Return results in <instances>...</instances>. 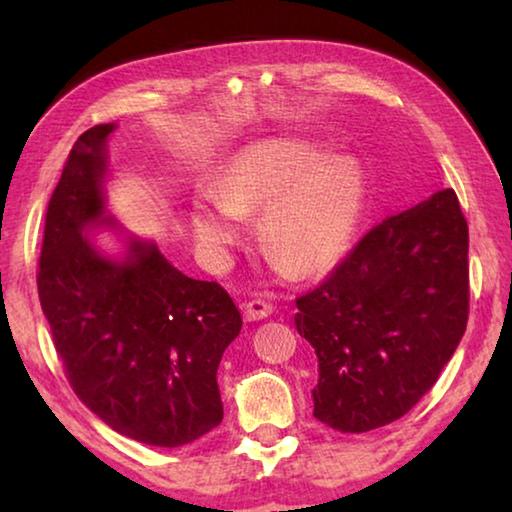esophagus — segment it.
Returning a JSON list of instances; mask_svg holds the SVG:
<instances>
[{
    "mask_svg": "<svg viewBox=\"0 0 512 512\" xmlns=\"http://www.w3.org/2000/svg\"><path fill=\"white\" fill-rule=\"evenodd\" d=\"M241 311H244V318L248 323H253V320H264L273 314V305L266 300H250L246 305H241Z\"/></svg>",
    "mask_w": 512,
    "mask_h": 512,
    "instance_id": "obj_1",
    "label": "esophagus"
}]
</instances>
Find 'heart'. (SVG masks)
Listing matches in <instances>:
<instances>
[{
	"instance_id": "b5f03b06",
	"label": "heart",
	"mask_w": 512,
	"mask_h": 512,
	"mask_svg": "<svg viewBox=\"0 0 512 512\" xmlns=\"http://www.w3.org/2000/svg\"><path fill=\"white\" fill-rule=\"evenodd\" d=\"M366 198L359 164L298 137L246 144L221 185L196 192L189 221L198 244L225 255L244 237L246 212L264 205L259 235L284 271L318 275L341 262Z\"/></svg>"
}]
</instances>
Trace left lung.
<instances>
[{
    "instance_id": "left-lung-1",
    "label": "left lung",
    "mask_w": 512,
    "mask_h": 512,
    "mask_svg": "<svg viewBox=\"0 0 512 512\" xmlns=\"http://www.w3.org/2000/svg\"><path fill=\"white\" fill-rule=\"evenodd\" d=\"M467 221L454 189L372 228L296 300L318 359L314 418L363 433L409 413L461 343L470 307Z\"/></svg>"
}]
</instances>
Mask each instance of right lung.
I'll return each instance as SVG.
<instances>
[{"instance_id": "add662e5", "label": "right lung", "mask_w": 512, "mask_h": 512, "mask_svg": "<svg viewBox=\"0 0 512 512\" xmlns=\"http://www.w3.org/2000/svg\"><path fill=\"white\" fill-rule=\"evenodd\" d=\"M115 131L99 124L72 146L47 207L38 296L81 402L121 436L180 447L223 420L216 370L241 314L219 284L180 273L110 214ZM101 231L117 254L98 246Z\"/></svg>"}]
</instances>
